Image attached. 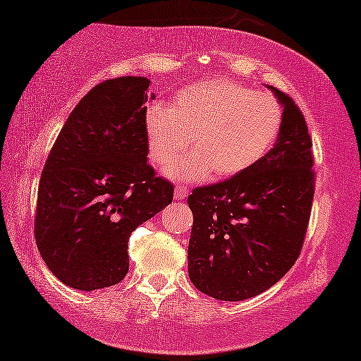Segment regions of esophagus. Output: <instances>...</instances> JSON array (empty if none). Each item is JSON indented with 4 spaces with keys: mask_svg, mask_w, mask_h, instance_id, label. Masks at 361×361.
Instances as JSON below:
<instances>
[{
    "mask_svg": "<svg viewBox=\"0 0 361 361\" xmlns=\"http://www.w3.org/2000/svg\"><path fill=\"white\" fill-rule=\"evenodd\" d=\"M188 195V188L185 185H176L174 188V198L184 200Z\"/></svg>",
    "mask_w": 361,
    "mask_h": 361,
    "instance_id": "obj_1",
    "label": "esophagus"
}]
</instances>
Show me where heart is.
<instances>
[{
  "instance_id": "heart-1",
  "label": "heart",
  "mask_w": 361,
  "mask_h": 361,
  "mask_svg": "<svg viewBox=\"0 0 361 361\" xmlns=\"http://www.w3.org/2000/svg\"><path fill=\"white\" fill-rule=\"evenodd\" d=\"M281 124L273 97L221 77L182 87L168 106L153 103L145 111L149 157L159 168L174 164L192 138L193 153L173 171L185 180L250 169L273 148Z\"/></svg>"
}]
</instances>
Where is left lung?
<instances>
[{"instance_id":"obj_1","label":"left lung","mask_w":361,"mask_h":361,"mask_svg":"<svg viewBox=\"0 0 361 361\" xmlns=\"http://www.w3.org/2000/svg\"><path fill=\"white\" fill-rule=\"evenodd\" d=\"M284 108L266 157L223 182L188 195L193 226L188 277L200 292L238 302L269 289L302 252L314 197L312 137L287 93L268 87Z\"/></svg>"}]
</instances>
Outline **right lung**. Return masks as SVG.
<instances>
[{"instance_id": "right-lung-1", "label": "right lung", "mask_w": 361, "mask_h": 361, "mask_svg": "<svg viewBox=\"0 0 361 361\" xmlns=\"http://www.w3.org/2000/svg\"><path fill=\"white\" fill-rule=\"evenodd\" d=\"M145 77L92 88L69 114L38 184L35 242L66 286L95 290L129 271L132 232L173 202L174 187L147 163Z\"/></svg>"}]
</instances>
